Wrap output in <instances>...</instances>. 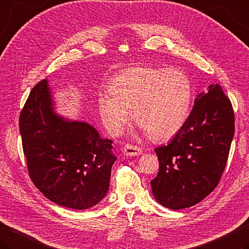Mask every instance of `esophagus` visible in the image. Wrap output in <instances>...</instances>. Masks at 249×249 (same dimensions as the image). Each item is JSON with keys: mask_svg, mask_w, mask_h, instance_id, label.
<instances>
[{"mask_svg": "<svg viewBox=\"0 0 249 249\" xmlns=\"http://www.w3.org/2000/svg\"><path fill=\"white\" fill-rule=\"evenodd\" d=\"M123 152L125 155H127V157H137V155L142 154V149L140 147H137V145L127 143L124 147Z\"/></svg>", "mask_w": 249, "mask_h": 249, "instance_id": "esophagus-1", "label": "esophagus"}]
</instances>
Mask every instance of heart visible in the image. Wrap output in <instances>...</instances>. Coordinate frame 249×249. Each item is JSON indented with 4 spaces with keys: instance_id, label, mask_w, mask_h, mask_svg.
<instances>
[{
    "instance_id": "b5f03b06",
    "label": "heart",
    "mask_w": 249,
    "mask_h": 249,
    "mask_svg": "<svg viewBox=\"0 0 249 249\" xmlns=\"http://www.w3.org/2000/svg\"><path fill=\"white\" fill-rule=\"evenodd\" d=\"M109 92L98 96V110L112 133L135 123L157 141L174 137L182 128L192 102V83L177 69L134 67L121 71L109 83Z\"/></svg>"
}]
</instances>
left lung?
Returning <instances> with one entry per match:
<instances>
[{"label": "left lung", "mask_w": 249, "mask_h": 249, "mask_svg": "<svg viewBox=\"0 0 249 249\" xmlns=\"http://www.w3.org/2000/svg\"><path fill=\"white\" fill-rule=\"evenodd\" d=\"M234 111L220 85L199 94L186 123L166 145L155 149L159 173L151 187L170 209L191 207L218 186L234 136Z\"/></svg>", "instance_id": "obj_1"}]
</instances>
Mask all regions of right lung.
I'll return each mask as SVG.
<instances>
[{
  "label": "right lung",
  "instance_id": "1",
  "mask_svg": "<svg viewBox=\"0 0 249 249\" xmlns=\"http://www.w3.org/2000/svg\"><path fill=\"white\" fill-rule=\"evenodd\" d=\"M23 154L32 182L63 207L95 206L108 192L116 157L112 140L84 122H69L52 108L47 81L33 87L19 116Z\"/></svg>",
  "mask_w": 249,
  "mask_h": 249
}]
</instances>
